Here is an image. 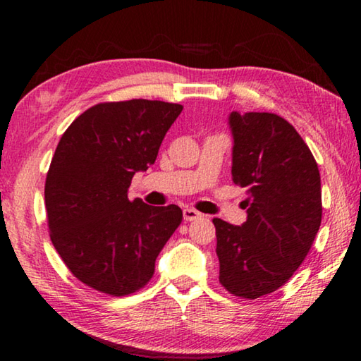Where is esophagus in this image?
<instances>
[{
  "label": "esophagus",
  "instance_id": "34e87169",
  "mask_svg": "<svg viewBox=\"0 0 361 361\" xmlns=\"http://www.w3.org/2000/svg\"><path fill=\"white\" fill-rule=\"evenodd\" d=\"M200 216H202V213H199L197 210H194V209L183 210V218H185V221H194V219H197Z\"/></svg>",
  "mask_w": 361,
  "mask_h": 361
}]
</instances>
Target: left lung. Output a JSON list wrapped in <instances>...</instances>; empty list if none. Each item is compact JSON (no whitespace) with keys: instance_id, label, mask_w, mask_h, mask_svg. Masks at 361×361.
<instances>
[{"instance_id":"1","label":"left lung","mask_w":361,"mask_h":361,"mask_svg":"<svg viewBox=\"0 0 361 361\" xmlns=\"http://www.w3.org/2000/svg\"><path fill=\"white\" fill-rule=\"evenodd\" d=\"M232 181L245 188L247 221L213 218L219 283L256 299L291 279L322 223L320 172L309 146L274 113H231Z\"/></svg>"}]
</instances>
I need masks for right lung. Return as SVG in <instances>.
I'll list each match as a JSON object with an SVG mask.
<instances>
[{"mask_svg": "<svg viewBox=\"0 0 361 361\" xmlns=\"http://www.w3.org/2000/svg\"><path fill=\"white\" fill-rule=\"evenodd\" d=\"M178 103L105 102L78 116L46 176L49 235L70 272L111 296L149 282L157 255L178 228V205L127 197L133 175L154 164Z\"/></svg>", "mask_w": 361, "mask_h": 361, "instance_id": "right-lung-1", "label": "right lung"}]
</instances>
